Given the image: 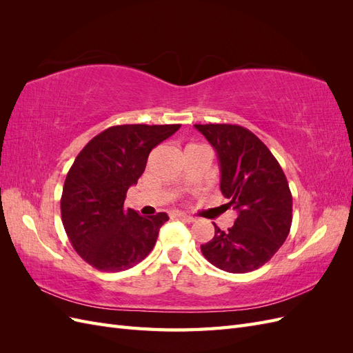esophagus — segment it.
Wrapping results in <instances>:
<instances>
[{
	"mask_svg": "<svg viewBox=\"0 0 353 353\" xmlns=\"http://www.w3.org/2000/svg\"><path fill=\"white\" fill-rule=\"evenodd\" d=\"M175 216L179 218L181 221H184V222H194V218L190 216V215H185V213H175Z\"/></svg>",
	"mask_w": 353,
	"mask_h": 353,
	"instance_id": "esophagus-1",
	"label": "esophagus"
}]
</instances>
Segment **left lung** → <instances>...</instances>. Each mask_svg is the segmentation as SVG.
<instances>
[{"label":"left lung","mask_w":353,"mask_h":353,"mask_svg":"<svg viewBox=\"0 0 353 353\" xmlns=\"http://www.w3.org/2000/svg\"><path fill=\"white\" fill-rule=\"evenodd\" d=\"M215 148L221 191L237 212L227 231L200 249L216 268L244 274L258 270L276 253L292 227L293 200L280 163L258 137L240 125H194Z\"/></svg>","instance_id":"8db88e82"}]
</instances>
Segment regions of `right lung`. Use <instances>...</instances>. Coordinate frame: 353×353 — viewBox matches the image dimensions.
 <instances>
[{"label":"right lung","instance_id":"obj_1","mask_svg":"<svg viewBox=\"0 0 353 353\" xmlns=\"http://www.w3.org/2000/svg\"><path fill=\"white\" fill-rule=\"evenodd\" d=\"M181 125H116L85 145L69 169L61 221L73 249L95 270L117 272L140 263L154 248L165 212L141 216L125 208L153 148Z\"/></svg>","mask_w":353,"mask_h":353}]
</instances>
